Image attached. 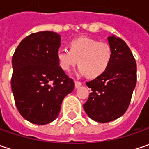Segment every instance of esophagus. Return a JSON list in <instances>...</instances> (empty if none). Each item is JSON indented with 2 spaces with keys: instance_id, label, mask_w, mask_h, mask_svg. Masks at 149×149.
I'll return each instance as SVG.
<instances>
[{
  "instance_id": "1",
  "label": "esophagus",
  "mask_w": 149,
  "mask_h": 149,
  "mask_svg": "<svg viewBox=\"0 0 149 149\" xmlns=\"http://www.w3.org/2000/svg\"><path fill=\"white\" fill-rule=\"evenodd\" d=\"M82 85V83L81 81H75V87L76 88H78L79 86H81Z\"/></svg>"
}]
</instances>
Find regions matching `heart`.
<instances>
[{
  "mask_svg": "<svg viewBox=\"0 0 149 149\" xmlns=\"http://www.w3.org/2000/svg\"><path fill=\"white\" fill-rule=\"evenodd\" d=\"M70 50L59 49L57 58L59 67L66 72L77 63V73L95 77L105 72L110 64L112 51L107 43L87 37H81L70 42Z\"/></svg>",
  "mask_w": 149,
  "mask_h": 149,
  "instance_id": "obj_1",
  "label": "heart"
}]
</instances>
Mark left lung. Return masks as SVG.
<instances>
[{
	"instance_id": "8db88e82",
	"label": "left lung",
	"mask_w": 149,
	"mask_h": 149,
	"mask_svg": "<svg viewBox=\"0 0 149 149\" xmlns=\"http://www.w3.org/2000/svg\"><path fill=\"white\" fill-rule=\"evenodd\" d=\"M112 56L105 72L86 86L91 89L83 105L91 120L106 123L123 116L130 103L137 81L135 59L126 43L114 35L108 37Z\"/></svg>"
}]
</instances>
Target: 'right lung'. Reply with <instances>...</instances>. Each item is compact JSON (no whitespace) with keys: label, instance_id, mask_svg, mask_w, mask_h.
<instances>
[{"label":"right lung","instance_id":"right-lung-1","mask_svg":"<svg viewBox=\"0 0 149 149\" xmlns=\"http://www.w3.org/2000/svg\"><path fill=\"white\" fill-rule=\"evenodd\" d=\"M61 37L52 31L29 34L12 57L11 89L20 115L44 125L59 115L62 102L74 89V81L58 65Z\"/></svg>","mask_w":149,"mask_h":149}]
</instances>
